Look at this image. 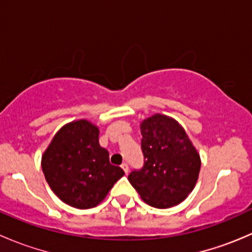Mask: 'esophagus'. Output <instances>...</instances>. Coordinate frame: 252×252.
Listing matches in <instances>:
<instances>
[{
	"mask_svg": "<svg viewBox=\"0 0 252 252\" xmlns=\"http://www.w3.org/2000/svg\"><path fill=\"white\" fill-rule=\"evenodd\" d=\"M121 167H122V169H123V171H124V173H126V174L129 173V166H128V164L123 163Z\"/></svg>",
	"mask_w": 252,
	"mask_h": 252,
	"instance_id": "esophagus-1",
	"label": "esophagus"
}]
</instances>
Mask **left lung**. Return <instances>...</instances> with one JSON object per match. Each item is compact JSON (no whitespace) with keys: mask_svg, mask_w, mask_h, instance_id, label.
<instances>
[{"mask_svg":"<svg viewBox=\"0 0 252 252\" xmlns=\"http://www.w3.org/2000/svg\"><path fill=\"white\" fill-rule=\"evenodd\" d=\"M144 166L128 180L147 205L168 208L180 204L197 182L201 159L184 128L164 114H154L140 124Z\"/></svg>","mask_w":252,"mask_h":252,"instance_id":"1","label":"left lung"}]
</instances>
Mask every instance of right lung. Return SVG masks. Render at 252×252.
Returning <instances> with one entry per match:
<instances>
[{
  "instance_id": "add662e5",
  "label": "right lung",
  "mask_w": 252,
  "mask_h": 252,
  "mask_svg": "<svg viewBox=\"0 0 252 252\" xmlns=\"http://www.w3.org/2000/svg\"><path fill=\"white\" fill-rule=\"evenodd\" d=\"M98 128L86 119L70 122L53 136L41 167L52 191L72 207H95L124 175L98 144Z\"/></svg>"
}]
</instances>
